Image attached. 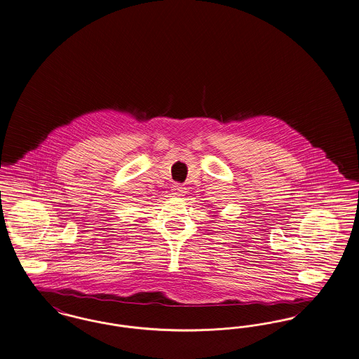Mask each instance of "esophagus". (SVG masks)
I'll return each instance as SVG.
<instances>
[{
    "label": "esophagus",
    "instance_id": "34e87169",
    "mask_svg": "<svg viewBox=\"0 0 359 359\" xmlns=\"http://www.w3.org/2000/svg\"><path fill=\"white\" fill-rule=\"evenodd\" d=\"M171 193H172L174 197H182L187 193V188L181 184H174L172 188H171Z\"/></svg>",
    "mask_w": 359,
    "mask_h": 359
}]
</instances>
